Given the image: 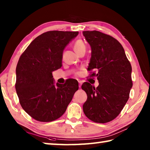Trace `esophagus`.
<instances>
[{
	"label": "esophagus",
	"mask_w": 150,
	"mask_h": 150,
	"mask_svg": "<svg viewBox=\"0 0 150 150\" xmlns=\"http://www.w3.org/2000/svg\"><path fill=\"white\" fill-rule=\"evenodd\" d=\"M81 85H82V82H81V81H79V88H81Z\"/></svg>",
	"instance_id": "esophagus-1"
}]
</instances>
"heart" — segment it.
<instances>
[{"instance_id": "heart-1", "label": "heart", "mask_w": 150, "mask_h": 150, "mask_svg": "<svg viewBox=\"0 0 150 150\" xmlns=\"http://www.w3.org/2000/svg\"><path fill=\"white\" fill-rule=\"evenodd\" d=\"M73 47H74V50L76 52L78 53L80 52L82 50H85L86 47L85 45L81 40H77L74 43V45H73Z\"/></svg>"}]
</instances>
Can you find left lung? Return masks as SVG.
<instances>
[{
  "mask_svg": "<svg viewBox=\"0 0 150 150\" xmlns=\"http://www.w3.org/2000/svg\"><path fill=\"white\" fill-rule=\"evenodd\" d=\"M91 47L88 70L90 77H97L96 88L85 82L81 86L87 95L83 106L85 116L96 123H106L116 118L128 101L131 88L132 66L122 45L115 38L100 32L84 31Z\"/></svg>",
  "mask_w": 150,
  "mask_h": 150,
  "instance_id": "8db88e82",
  "label": "left lung"
}]
</instances>
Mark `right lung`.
I'll return each mask as SVG.
<instances>
[{
	"label": "right lung",
	"instance_id": "1",
	"mask_svg": "<svg viewBox=\"0 0 150 150\" xmlns=\"http://www.w3.org/2000/svg\"><path fill=\"white\" fill-rule=\"evenodd\" d=\"M78 34L57 30L43 33L20 57L15 88L20 105L35 120L46 122L60 118L79 89L73 79L54 85L52 75L62 67L65 47Z\"/></svg>",
	"mask_w": 150,
	"mask_h": 150
}]
</instances>
